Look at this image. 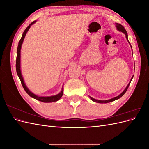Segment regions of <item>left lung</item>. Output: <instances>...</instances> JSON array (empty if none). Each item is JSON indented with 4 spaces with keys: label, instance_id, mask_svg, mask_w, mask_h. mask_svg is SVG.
I'll return each mask as SVG.
<instances>
[{
    "label": "left lung",
    "instance_id": "obj_1",
    "mask_svg": "<svg viewBox=\"0 0 149 149\" xmlns=\"http://www.w3.org/2000/svg\"><path fill=\"white\" fill-rule=\"evenodd\" d=\"M116 28H117V29H118L119 31H121V32L124 33L125 35V37H126V38H127L128 42H129V44L130 45V42H129V40H128V35H127V31L125 30V29H124V26H123V25H120V24H118V23H116ZM130 47H131V45H130ZM133 77H134V76H132V77L131 79H130V81L129 82V84H128V85L127 86V87H126V88H125V89L124 90V91H123V93H122L121 94H120L119 95V96H116V97H114V98L110 99V100H105V101L97 100H95V99H94V98H93V97H90V96H89V97L91 98V100L93 101H94V102H98V103H107V102H112V101H115V100H118V99H119L120 97H121L123 96L124 95V94L125 93L126 91H127V89H128V88H129V84H130V82H131V81H132V79Z\"/></svg>",
    "mask_w": 149,
    "mask_h": 149
}]
</instances>
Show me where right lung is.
Instances as JSON below:
<instances>
[{
	"instance_id": "obj_1",
	"label": "right lung",
	"mask_w": 149,
	"mask_h": 149,
	"mask_svg": "<svg viewBox=\"0 0 149 149\" xmlns=\"http://www.w3.org/2000/svg\"><path fill=\"white\" fill-rule=\"evenodd\" d=\"M36 22L35 21H33L26 28V29L25 30V31H24L23 34H22V38L20 39V40L19 42V45H18V47H17V59H16V71H17V73L18 76L19 77V79L21 81L22 86H23L24 89H25V91H26V93H27L29 95L33 97L35 100H37L38 101H42L43 102H55L57 101L60 100V99L61 97V96L63 94V86L62 88L61 91L59 93L56 94V95L55 96H38L37 95H35V94H33V93H31L30 90L26 87V86L25 85L24 81V78L22 77V73H21V70H20V50H21V47H22V45L23 43L24 38L25 37V35L27 33L28 30H29L30 26L31 25H33V24H35Z\"/></svg>"
}]
</instances>
